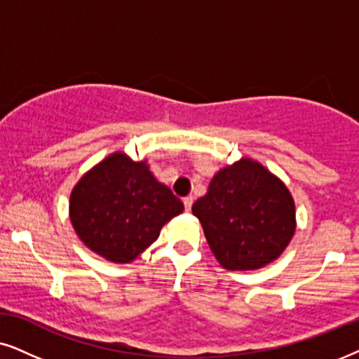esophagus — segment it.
I'll return each instance as SVG.
<instances>
[{
    "label": "esophagus",
    "instance_id": "1",
    "mask_svg": "<svg viewBox=\"0 0 359 359\" xmlns=\"http://www.w3.org/2000/svg\"><path fill=\"white\" fill-rule=\"evenodd\" d=\"M192 203H194V197H192V195H189V197L184 198L185 212H190V210H192Z\"/></svg>",
    "mask_w": 359,
    "mask_h": 359
}]
</instances>
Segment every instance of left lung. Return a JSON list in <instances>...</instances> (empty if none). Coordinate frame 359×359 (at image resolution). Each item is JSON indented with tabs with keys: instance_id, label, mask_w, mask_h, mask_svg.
Listing matches in <instances>:
<instances>
[{
	"instance_id": "1",
	"label": "left lung",
	"mask_w": 359,
	"mask_h": 359,
	"mask_svg": "<svg viewBox=\"0 0 359 359\" xmlns=\"http://www.w3.org/2000/svg\"><path fill=\"white\" fill-rule=\"evenodd\" d=\"M192 212L210 250L229 271L269 264L295 231V205L287 187L250 159L219 170Z\"/></svg>"
}]
</instances>
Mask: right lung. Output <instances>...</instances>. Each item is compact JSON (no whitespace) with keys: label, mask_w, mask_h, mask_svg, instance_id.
<instances>
[{"label":"right lung","mask_w":359,"mask_h":359,"mask_svg":"<svg viewBox=\"0 0 359 359\" xmlns=\"http://www.w3.org/2000/svg\"><path fill=\"white\" fill-rule=\"evenodd\" d=\"M184 203L157 182L146 162L118 152L85 174L70 195V219L90 250L113 262H130L152 245Z\"/></svg>","instance_id":"add662e5"}]
</instances>
